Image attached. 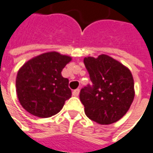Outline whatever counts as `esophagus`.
I'll list each match as a JSON object with an SVG mask.
<instances>
[{"instance_id": "34e87169", "label": "esophagus", "mask_w": 153, "mask_h": 153, "mask_svg": "<svg viewBox=\"0 0 153 153\" xmlns=\"http://www.w3.org/2000/svg\"><path fill=\"white\" fill-rule=\"evenodd\" d=\"M79 89L74 90V91H73V96L78 97V96H79Z\"/></svg>"}]
</instances>
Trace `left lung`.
I'll list each match as a JSON object with an SVG mask.
<instances>
[{
  "label": "left lung",
  "mask_w": 153,
  "mask_h": 153,
  "mask_svg": "<svg viewBox=\"0 0 153 153\" xmlns=\"http://www.w3.org/2000/svg\"><path fill=\"white\" fill-rule=\"evenodd\" d=\"M84 63L92 85L81 89L79 98L85 113L102 125L119 121L134 98V82L130 70L107 55L85 57Z\"/></svg>",
  "instance_id": "8db88e82"
}]
</instances>
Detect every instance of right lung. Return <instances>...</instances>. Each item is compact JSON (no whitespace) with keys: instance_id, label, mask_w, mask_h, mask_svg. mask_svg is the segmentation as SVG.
I'll use <instances>...</instances> for the list:
<instances>
[{"instance_id":"1","label":"right lung","mask_w":153,"mask_h":153,"mask_svg":"<svg viewBox=\"0 0 153 153\" xmlns=\"http://www.w3.org/2000/svg\"><path fill=\"white\" fill-rule=\"evenodd\" d=\"M71 61V56L50 51L31 58L19 69L17 97L28 113L47 118L61 111L72 96L68 79L62 75Z\"/></svg>"}]
</instances>
